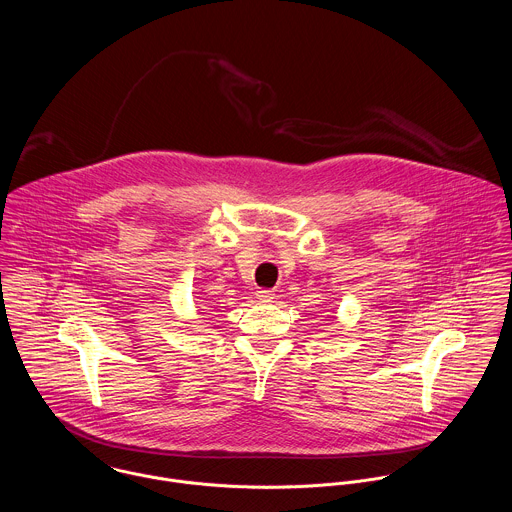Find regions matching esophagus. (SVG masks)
I'll list each match as a JSON object with an SVG mask.
<instances>
[{
  "label": "esophagus",
  "instance_id": "1",
  "mask_svg": "<svg viewBox=\"0 0 512 512\" xmlns=\"http://www.w3.org/2000/svg\"><path fill=\"white\" fill-rule=\"evenodd\" d=\"M255 296L259 298V302H271L275 298V292L269 290V288H259Z\"/></svg>",
  "mask_w": 512,
  "mask_h": 512
}]
</instances>
